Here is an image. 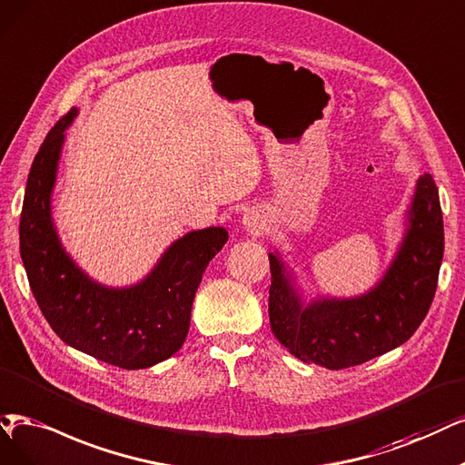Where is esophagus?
Returning <instances> with one entry per match:
<instances>
[{"instance_id":"1","label":"esophagus","mask_w":465,"mask_h":465,"mask_svg":"<svg viewBox=\"0 0 465 465\" xmlns=\"http://www.w3.org/2000/svg\"><path fill=\"white\" fill-rule=\"evenodd\" d=\"M242 226H243V230L249 232V233H254V235L262 233L264 228H266L264 214H262L261 211H256V209H249V211L243 214V218H242Z\"/></svg>"}]
</instances>
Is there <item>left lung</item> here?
Returning <instances> with one entry per match:
<instances>
[{"instance_id":"8db88e82","label":"left lung","mask_w":465,"mask_h":465,"mask_svg":"<svg viewBox=\"0 0 465 465\" xmlns=\"http://www.w3.org/2000/svg\"><path fill=\"white\" fill-rule=\"evenodd\" d=\"M444 252L439 189L431 174L416 182L404 235L383 276L354 297L308 299L280 251L268 252V314L273 335L306 364L342 370L401 347L429 312Z\"/></svg>"}]
</instances>
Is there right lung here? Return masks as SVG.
<instances>
[{
    "label": "right lung",
    "instance_id": "add662e5",
    "mask_svg": "<svg viewBox=\"0 0 465 465\" xmlns=\"http://www.w3.org/2000/svg\"><path fill=\"white\" fill-rule=\"evenodd\" d=\"M76 116V107L64 114L34 157L19 223L21 259L34 299L63 342L118 368H151L183 345L195 291L228 230L187 232L132 285L94 280L66 252L51 214L64 132Z\"/></svg>",
    "mask_w": 465,
    "mask_h": 465
}]
</instances>
